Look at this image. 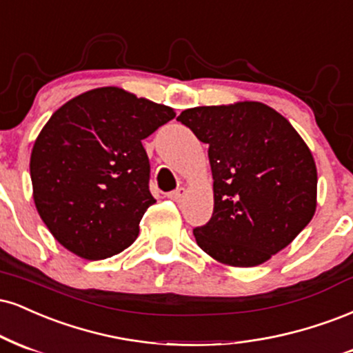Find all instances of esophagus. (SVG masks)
I'll return each instance as SVG.
<instances>
[{
    "mask_svg": "<svg viewBox=\"0 0 353 353\" xmlns=\"http://www.w3.org/2000/svg\"><path fill=\"white\" fill-rule=\"evenodd\" d=\"M185 193H186L185 188H176L175 192H170V193H168V198H170V200H172V201H181V200H183Z\"/></svg>",
    "mask_w": 353,
    "mask_h": 353,
    "instance_id": "obj_1",
    "label": "esophagus"
}]
</instances>
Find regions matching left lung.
I'll list each match as a JSON object with an SVG mask.
<instances>
[{
	"label": "left lung",
	"instance_id": "1",
	"mask_svg": "<svg viewBox=\"0 0 353 353\" xmlns=\"http://www.w3.org/2000/svg\"><path fill=\"white\" fill-rule=\"evenodd\" d=\"M176 120L210 145L214 210L193 230L198 246L233 268L289 246L317 208L316 161L291 122L254 101L193 107Z\"/></svg>",
	"mask_w": 353,
	"mask_h": 353
}]
</instances>
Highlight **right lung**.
Instances as JSON below:
<instances>
[{"label": "right lung", "instance_id": "add662e5", "mask_svg": "<svg viewBox=\"0 0 353 353\" xmlns=\"http://www.w3.org/2000/svg\"><path fill=\"white\" fill-rule=\"evenodd\" d=\"M175 117L172 107L120 87H97L59 107L29 160L32 200L65 250L87 261L127 250L155 203L142 140Z\"/></svg>", "mask_w": 353, "mask_h": 353}]
</instances>
